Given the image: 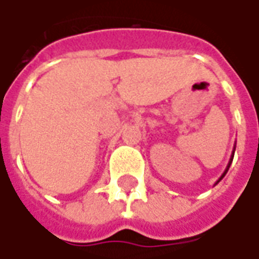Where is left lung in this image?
Here are the masks:
<instances>
[{
    "instance_id": "1",
    "label": "left lung",
    "mask_w": 259,
    "mask_h": 259,
    "mask_svg": "<svg viewBox=\"0 0 259 259\" xmlns=\"http://www.w3.org/2000/svg\"><path fill=\"white\" fill-rule=\"evenodd\" d=\"M234 151H236V144H234V147H233V151H232V157H230V159H229V163H228V166H226V169H225V172H223V174H222V176H221V178H219V179H218V182H217V183H215V185H218V183H219V182H221V180H222L223 178H225V175L228 174L229 168H230V165H232V161H233V157H234Z\"/></svg>"
}]
</instances>
